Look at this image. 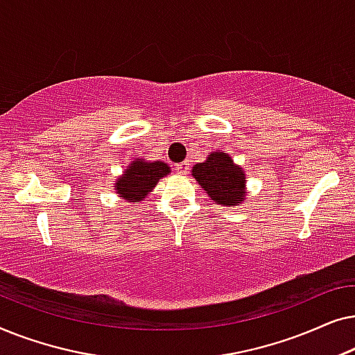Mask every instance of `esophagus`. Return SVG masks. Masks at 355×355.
Masks as SVG:
<instances>
[{
	"mask_svg": "<svg viewBox=\"0 0 355 355\" xmlns=\"http://www.w3.org/2000/svg\"><path fill=\"white\" fill-rule=\"evenodd\" d=\"M187 169H189V163L184 162V163H179L176 166V171L179 174H187Z\"/></svg>",
	"mask_w": 355,
	"mask_h": 355,
	"instance_id": "esophagus-1",
	"label": "esophagus"
}]
</instances>
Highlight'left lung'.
Returning <instances> with one entry per match:
<instances>
[{
  "instance_id": "left-lung-1",
  "label": "left lung",
  "mask_w": 355,
  "mask_h": 355,
  "mask_svg": "<svg viewBox=\"0 0 355 355\" xmlns=\"http://www.w3.org/2000/svg\"><path fill=\"white\" fill-rule=\"evenodd\" d=\"M192 176L218 205L236 207L244 200L245 174L232 163L230 155L220 150L208 155L203 163H197L192 168Z\"/></svg>"
}]
</instances>
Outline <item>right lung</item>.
<instances>
[{"label": "right lung", "instance_id": "add662e5", "mask_svg": "<svg viewBox=\"0 0 355 355\" xmlns=\"http://www.w3.org/2000/svg\"><path fill=\"white\" fill-rule=\"evenodd\" d=\"M171 173V169L163 162H147L135 159L125 169L123 176L116 179V192L128 202H140L147 197L148 192L157 186L159 179Z\"/></svg>", "mask_w": 355, "mask_h": 355}]
</instances>
